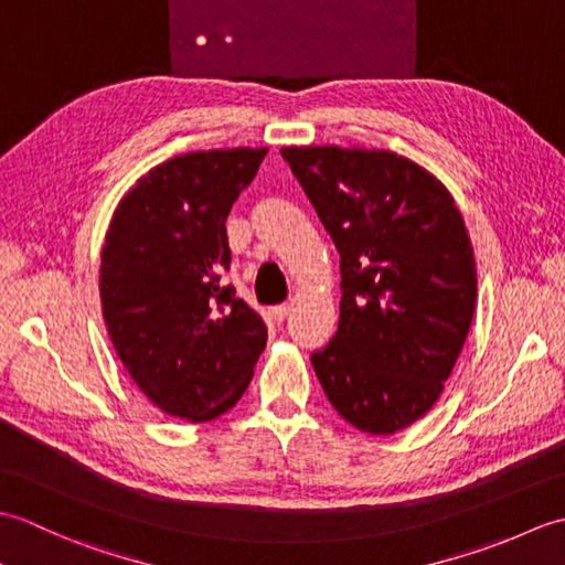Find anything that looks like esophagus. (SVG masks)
I'll return each mask as SVG.
<instances>
[{
  "mask_svg": "<svg viewBox=\"0 0 565 565\" xmlns=\"http://www.w3.org/2000/svg\"><path fill=\"white\" fill-rule=\"evenodd\" d=\"M289 310H291V306H289V303H279V306H274V308H271V318H274L276 322H281L286 316H289Z\"/></svg>",
  "mask_w": 565,
  "mask_h": 565,
  "instance_id": "34e87169",
  "label": "esophagus"
}]
</instances>
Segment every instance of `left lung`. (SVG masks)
<instances>
[{
  "label": "left lung",
  "instance_id": "8db88e82",
  "mask_svg": "<svg viewBox=\"0 0 565 565\" xmlns=\"http://www.w3.org/2000/svg\"><path fill=\"white\" fill-rule=\"evenodd\" d=\"M340 252L334 338L310 354L347 423L393 435L441 395L476 308V262L451 194L388 150L284 148Z\"/></svg>",
  "mask_w": 565,
  "mask_h": 565
}]
</instances>
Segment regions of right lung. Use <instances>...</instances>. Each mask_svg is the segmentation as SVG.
I'll use <instances>...</instances> for the list:
<instances>
[{
	"mask_svg": "<svg viewBox=\"0 0 565 565\" xmlns=\"http://www.w3.org/2000/svg\"><path fill=\"white\" fill-rule=\"evenodd\" d=\"M267 148L186 152L154 167L118 203L99 294L114 350L167 415L206 423L239 401L267 326L231 284L225 221Z\"/></svg>",
	"mask_w": 565,
	"mask_h": 565,
	"instance_id": "1",
	"label": "right lung"
}]
</instances>
